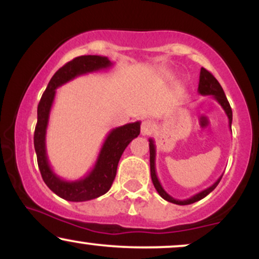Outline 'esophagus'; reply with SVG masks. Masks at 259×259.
Returning a JSON list of instances; mask_svg holds the SVG:
<instances>
[{"mask_svg": "<svg viewBox=\"0 0 259 259\" xmlns=\"http://www.w3.org/2000/svg\"><path fill=\"white\" fill-rule=\"evenodd\" d=\"M154 130V125L151 120H144L141 123V135H150Z\"/></svg>", "mask_w": 259, "mask_h": 259, "instance_id": "1", "label": "esophagus"}]
</instances>
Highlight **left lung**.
Wrapping results in <instances>:
<instances>
[{"mask_svg": "<svg viewBox=\"0 0 259 259\" xmlns=\"http://www.w3.org/2000/svg\"><path fill=\"white\" fill-rule=\"evenodd\" d=\"M198 94L202 95V96H212L219 105L222 106V108L224 109L225 114L228 115V119H229V126L231 129V121H233V111H231V107L229 105L227 96H225L224 91H223L221 84L218 82L214 76L212 75L208 70L204 69V68H201V72H200V82H198ZM148 142H150V167H151V178H152V183L154 187H156L157 192L160 195V197L164 198L165 201L171 202V203L175 204H179V206H185V204H191L195 203V202L202 200L208 194L213 191L215 189L217 185L219 184L221 181L223 175L218 178V180L215 181L213 185H210L207 189L202 190L201 192L196 194L194 196H191L190 198H186V200H177V198L171 197L170 195L167 194L163 186L160 185L158 177H157L156 173V145H154L153 139H148Z\"/></svg>", "mask_w": 259, "mask_h": 259, "instance_id": "obj_1", "label": "left lung"}]
</instances>
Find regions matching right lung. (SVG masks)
Segmentation results:
<instances>
[{"label":"right lung","mask_w":259,"mask_h":259,"mask_svg":"<svg viewBox=\"0 0 259 259\" xmlns=\"http://www.w3.org/2000/svg\"><path fill=\"white\" fill-rule=\"evenodd\" d=\"M113 63L103 56H80L59 68L45 90L37 106V124L34 146L41 177L51 191L72 202H84L105 195L111 189L119 159L127 145L140 134V121L112 129L103 142L94 168L78 180H65L53 171L46 151V133L56 90L76 76L108 69Z\"/></svg>","instance_id":"obj_1"}]
</instances>
